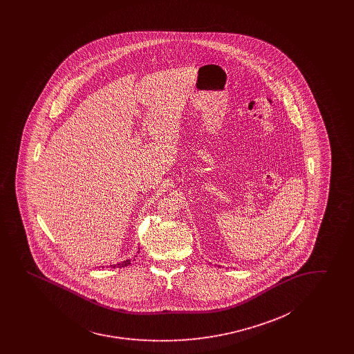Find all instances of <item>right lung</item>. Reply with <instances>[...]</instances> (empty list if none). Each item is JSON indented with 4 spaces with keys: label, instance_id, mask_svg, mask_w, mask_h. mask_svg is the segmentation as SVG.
Masks as SVG:
<instances>
[{
    "label": "right lung",
    "instance_id": "1",
    "mask_svg": "<svg viewBox=\"0 0 354 354\" xmlns=\"http://www.w3.org/2000/svg\"><path fill=\"white\" fill-rule=\"evenodd\" d=\"M139 253V252H138ZM129 263H131V259H126V261H123V262H118L117 265H111V268H126V266H129Z\"/></svg>",
    "mask_w": 354,
    "mask_h": 354
}]
</instances>
